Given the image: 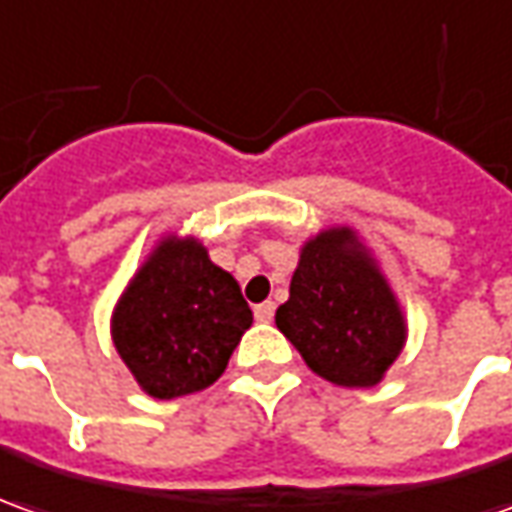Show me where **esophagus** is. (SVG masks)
Here are the masks:
<instances>
[{"label": "esophagus", "mask_w": 512, "mask_h": 512, "mask_svg": "<svg viewBox=\"0 0 512 512\" xmlns=\"http://www.w3.org/2000/svg\"><path fill=\"white\" fill-rule=\"evenodd\" d=\"M255 319L257 322H271L274 319V302H260V305H255Z\"/></svg>", "instance_id": "obj_1"}]
</instances>
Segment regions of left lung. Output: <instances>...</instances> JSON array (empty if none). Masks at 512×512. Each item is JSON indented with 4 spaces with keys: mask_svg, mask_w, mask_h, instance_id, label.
Returning <instances> with one entry per match:
<instances>
[{
    "mask_svg": "<svg viewBox=\"0 0 512 512\" xmlns=\"http://www.w3.org/2000/svg\"><path fill=\"white\" fill-rule=\"evenodd\" d=\"M274 319L305 364L339 387H375L406 342L395 294L350 229L302 246Z\"/></svg>",
    "mask_w": 512,
    "mask_h": 512,
    "instance_id": "8db88e82",
    "label": "left lung"
}]
</instances>
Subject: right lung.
I'll return each instance as SVG.
<instances>
[{
  "label": "right lung",
  "mask_w": 512,
  "mask_h": 512,
  "mask_svg": "<svg viewBox=\"0 0 512 512\" xmlns=\"http://www.w3.org/2000/svg\"><path fill=\"white\" fill-rule=\"evenodd\" d=\"M249 325L235 277L201 243L168 238L125 288L111 336L139 387L170 401L218 381Z\"/></svg>",
  "instance_id": "1"
}]
</instances>
